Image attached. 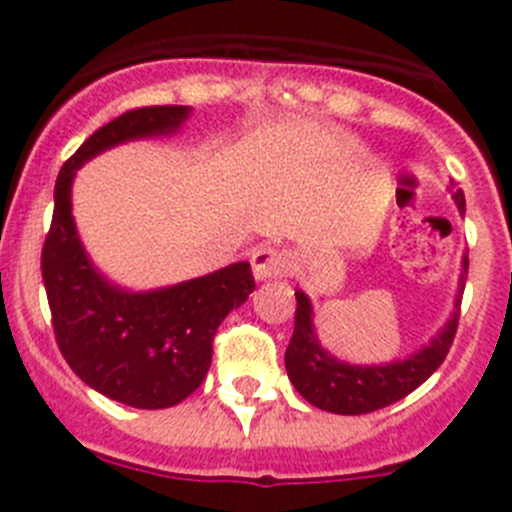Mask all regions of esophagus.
Here are the masks:
<instances>
[{"instance_id": "34e87169", "label": "esophagus", "mask_w": 512, "mask_h": 512, "mask_svg": "<svg viewBox=\"0 0 512 512\" xmlns=\"http://www.w3.org/2000/svg\"><path fill=\"white\" fill-rule=\"evenodd\" d=\"M289 255L285 250H275V247H257L252 252V272H255L257 282L275 280L287 270Z\"/></svg>"}]
</instances>
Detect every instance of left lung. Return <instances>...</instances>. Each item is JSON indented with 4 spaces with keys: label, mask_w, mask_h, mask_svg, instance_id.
<instances>
[{
    "label": "left lung",
    "mask_w": 512,
    "mask_h": 512,
    "mask_svg": "<svg viewBox=\"0 0 512 512\" xmlns=\"http://www.w3.org/2000/svg\"><path fill=\"white\" fill-rule=\"evenodd\" d=\"M458 210L466 213V198L463 190L453 193ZM468 257H463V275L456 294V309L446 327L431 339L428 347L416 352L409 359L391 361L384 366H356L339 361L327 349H322L312 322V302L302 289L294 292L297 297V312H294V332L285 352L287 376L294 389L304 396L312 406L322 411L342 416H359L379 411L394 401L404 399L418 389L438 366L446 359L461 317V297L466 287Z\"/></svg>",
    "instance_id": "1"
}]
</instances>
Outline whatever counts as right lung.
I'll return each mask as SVG.
<instances>
[{
	"instance_id": "1",
	"label": "right lung",
	"mask_w": 512,
	"mask_h": 512,
	"mask_svg": "<svg viewBox=\"0 0 512 512\" xmlns=\"http://www.w3.org/2000/svg\"><path fill=\"white\" fill-rule=\"evenodd\" d=\"M188 116V106L133 108L86 138L59 170L54 218L41 250L51 327L66 364L98 394L133 409H168L203 384L215 332L230 309L250 297L255 277L250 262H235L153 292L111 285L79 240L71 183L101 151L178 131Z\"/></svg>"
}]
</instances>
